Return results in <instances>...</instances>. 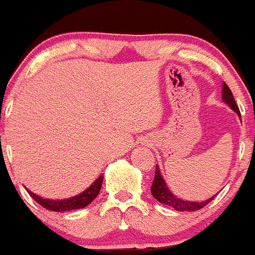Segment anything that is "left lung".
I'll return each instance as SVG.
<instances>
[{"label": "left lung", "mask_w": 255, "mask_h": 255, "mask_svg": "<svg viewBox=\"0 0 255 255\" xmlns=\"http://www.w3.org/2000/svg\"><path fill=\"white\" fill-rule=\"evenodd\" d=\"M222 100L223 102H225L231 110L235 112L237 116L241 118V113H240L239 107H237L235 99H234L233 93L229 89V87L225 83H223V89H222ZM151 195L155 197L156 200L160 202V204H164L166 206H170V207L174 208L176 211H181V212H193V211L201 210L202 207H205L208 202H211L214 199V196L210 197L208 200H205V201H187V200H183L177 197L172 191L170 190V188L166 184L164 177L161 176V172H160L159 166H156L155 168V177H154L153 184H151L150 188Z\"/></svg>", "instance_id": "left-lung-1"}]
</instances>
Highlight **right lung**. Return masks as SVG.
Masks as SVG:
<instances>
[{"label":"right lung","mask_w":255,"mask_h":255,"mask_svg":"<svg viewBox=\"0 0 255 255\" xmlns=\"http://www.w3.org/2000/svg\"><path fill=\"white\" fill-rule=\"evenodd\" d=\"M102 182H104V176H100L93 184L90 185L88 189H85L83 193L78 194V195L70 197V199H64V200H50V199H44V197L37 195V194L32 193L31 190H27V193L30 194V196L38 205H41L42 207L47 208L49 211H54V212H65V211H72V210H79V208H84L85 206L90 205L95 197L99 195L100 190H101Z\"/></svg>","instance_id":"add662e5"}]
</instances>
